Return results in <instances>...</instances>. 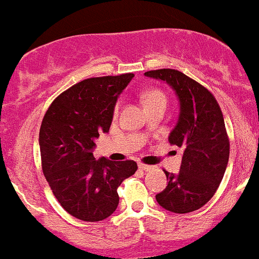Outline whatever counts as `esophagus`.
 Instances as JSON below:
<instances>
[{
  "mask_svg": "<svg viewBox=\"0 0 259 259\" xmlns=\"http://www.w3.org/2000/svg\"><path fill=\"white\" fill-rule=\"evenodd\" d=\"M139 168L143 171H150L153 168V166H148V164H144V163H139Z\"/></svg>",
  "mask_w": 259,
  "mask_h": 259,
  "instance_id": "obj_1",
  "label": "esophagus"
}]
</instances>
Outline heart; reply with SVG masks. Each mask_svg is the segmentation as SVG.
Here are the masks:
<instances>
[{"label": "heart", "instance_id": "1", "mask_svg": "<svg viewBox=\"0 0 259 259\" xmlns=\"http://www.w3.org/2000/svg\"><path fill=\"white\" fill-rule=\"evenodd\" d=\"M143 101H144V105H146L155 101H166V98H164V95L161 92V91H158V89H152V91H148V92L144 93Z\"/></svg>", "mask_w": 259, "mask_h": 259}]
</instances>
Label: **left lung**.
<instances>
[{
  "label": "left lung",
  "instance_id": "1",
  "mask_svg": "<svg viewBox=\"0 0 259 259\" xmlns=\"http://www.w3.org/2000/svg\"><path fill=\"white\" fill-rule=\"evenodd\" d=\"M175 91L180 102L178 123L168 136L171 145L182 148L180 171H164L168 184L155 196L163 209L185 214L200 209L218 189L230 157L222 110L203 85L172 68L145 72Z\"/></svg>",
  "mask_w": 259,
  "mask_h": 259
}]
</instances>
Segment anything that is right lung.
<instances>
[{"label": "right lung", "mask_w": 259, "mask_h": 259, "mask_svg": "<svg viewBox=\"0 0 259 259\" xmlns=\"http://www.w3.org/2000/svg\"><path fill=\"white\" fill-rule=\"evenodd\" d=\"M134 74L91 77L53 101L40 128L41 164L61 206L75 218L100 222L118 207V187L134 175V161L93 157L95 141L109 132L119 95Z\"/></svg>", "instance_id": "1"}]
</instances>
